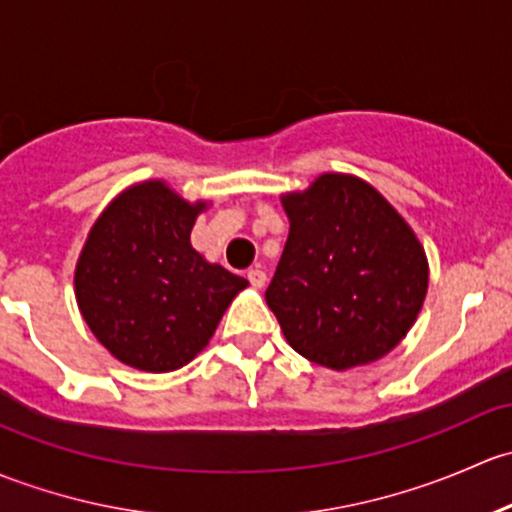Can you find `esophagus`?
Segmentation results:
<instances>
[{
    "mask_svg": "<svg viewBox=\"0 0 512 512\" xmlns=\"http://www.w3.org/2000/svg\"><path fill=\"white\" fill-rule=\"evenodd\" d=\"M249 283L254 288H263V286H266V273H263L261 268H251V271H249Z\"/></svg>",
    "mask_w": 512,
    "mask_h": 512,
    "instance_id": "1",
    "label": "esophagus"
}]
</instances>
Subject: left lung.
I'll list each match as a JSON object with an SVG mask.
<instances>
[{"mask_svg": "<svg viewBox=\"0 0 512 512\" xmlns=\"http://www.w3.org/2000/svg\"><path fill=\"white\" fill-rule=\"evenodd\" d=\"M281 202L291 231L266 303L288 345L337 372L394 350L429 288L412 226L372 184L340 172Z\"/></svg>", "mask_w": 512, "mask_h": 512, "instance_id": "obj_1", "label": "left lung"}]
</instances>
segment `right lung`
<instances>
[{"mask_svg":"<svg viewBox=\"0 0 512 512\" xmlns=\"http://www.w3.org/2000/svg\"><path fill=\"white\" fill-rule=\"evenodd\" d=\"M207 202H187L162 179L120 192L93 224L76 263V300L100 345L123 365L172 372L212 340L249 281L192 249Z\"/></svg>","mask_w":512,"mask_h":512,"instance_id":"right-lung-1","label":"right lung"}]
</instances>
